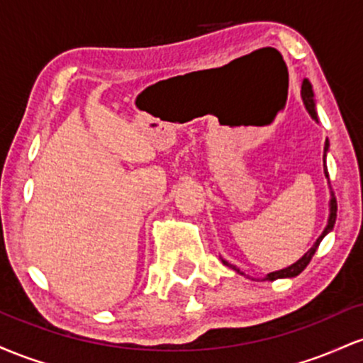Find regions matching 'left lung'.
Wrapping results in <instances>:
<instances>
[{"instance_id": "obj_1", "label": "left lung", "mask_w": 363, "mask_h": 363, "mask_svg": "<svg viewBox=\"0 0 363 363\" xmlns=\"http://www.w3.org/2000/svg\"><path fill=\"white\" fill-rule=\"evenodd\" d=\"M302 99H303V104H305V108H307L308 115H311V116L313 118V120L317 121L315 101H313L312 85H311V82H308L307 79H305V80H303V84H302ZM328 149H329V142L325 140V145H324V173H325V178H328V180H329V174H328V166H325V152H328ZM336 211H337L336 197H335V194L331 192V201H329V218H328V226L324 228V231H323V233H320L319 238L315 240V243H313V245L311 247V250H308L307 254H305L302 259H298V260H296L295 264H291V266L284 267V269H281V271L269 272V274H267L266 278H264V279L274 281V279H279V278H295V276H298L300 272H302V271L305 269V267L308 266V262H311V259L313 257V254H315L317 247H319V243L323 242V238H324V236L328 235L329 231L333 230V228H335V223H336ZM223 262H225L226 266L233 267V269H235L236 272H240V269H236L235 266H231V264H228L226 260H223Z\"/></svg>"}]
</instances>
